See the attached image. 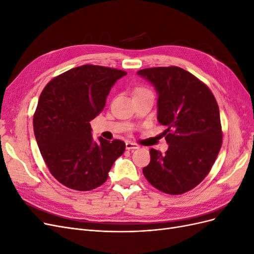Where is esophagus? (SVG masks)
<instances>
[{
	"instance_id": "esophagus-1",
	"label": "esophagus",
	"mask_w": 254,
	"mask_h": 254,
	"mask_svg": "<svg viewBox=\"0 0 254 254\" xmlns=\"http://www.w3.org/2000/svg\"><path fill=\"white\" fill-rule=\"evenodd\" d=\"M140 148V146L133 143V142H126V149L128 150H133V149H137Z\"/></svg>"
}]
</instances>
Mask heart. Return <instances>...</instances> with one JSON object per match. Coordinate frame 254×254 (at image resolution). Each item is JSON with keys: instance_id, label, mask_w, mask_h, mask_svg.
Listing matches in <instances>:
<instances>
[{"instance_id": "obj_1", "label": "heart", "mask_w": 254, "mask_h": 254, "mask_svg": "<svg viewBox=\"0 0 254 254\" xmlns=\"http://www.w3.org/2000/svg\"><path fill=\"white\" fill-rule=\"evenodd\" d=\"M145 90H147V89H145V88H143V87H140V88H136L134 92H139V91H145Z\"/></svg>"}]
</instances>
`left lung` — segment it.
<instances>
[{"mask_svg": "<svg viewBox=\"0 0 254 254\" xmlns=\"http://www.w3.org/2000/svg\"><path fill=\"white\" fill-rule=\"evenodd\" d=\"M158 93V121L166 127L165 155L151 148L143 168L152 187L181 195L200 183L216 160L222 143L219 108L211 90L179 66L140 70Z\"/></svg>", "mask_w": 254, "mask_h": 254, "instance_id": "obj_1", "label": "left lung"}]
</instances>
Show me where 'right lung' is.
<instances>
[{
    "label": "right lung",
    "mask_w": 254,
    "mask_h": 254,
    "mask_svg": "<svg viewBox=\"0 0 254 254\" xmlns=\"http://www.w3.org/2000/svg\"><path fill=\"white\" fill-rule=\"evenodd\" d=\"M127 73L84 64L53 78L41 92L34 114V132L54 178L86 191L108 179L113 163L125 151L121 140L93 141L90 122L103 111L113 84Z\"/></svg>",
    "instance_id": "obj_1"
}]
</instances>
